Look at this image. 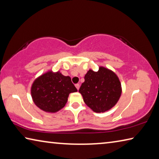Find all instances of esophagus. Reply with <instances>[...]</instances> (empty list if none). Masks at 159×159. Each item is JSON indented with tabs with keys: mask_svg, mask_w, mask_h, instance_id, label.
<instances>
[{
	"mask_svg": "<svg viewBox=\"0 0 159 159\" xmlns=\"http://www.w3.org/2000/svg\"><path fill=\"white\" fill-rule=\"evenodd\" d=\"M75 86H76V88H77V90H79V88H80V85L79 84V83H77V84L75 85Z\"/></svg>",
	"mask_w": 159,
	"mask_h": 159,
	"instance_id": "obj_1",
	"label": "esophagus"
}]
</instances>
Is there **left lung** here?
<instances>
[{"label":"left lung","instance_id":"obj_1","mask_svg":"<svg viewBox=\"0 0 159 159\" xmlns=\"http://www.w3.org/2000/svg\"><path fill=\"white\" fill-rule=\"evenodd\" d=\"M79 92L83 101L94 112L109 111L119 100L122 93L121 83L116 74L99 66L98 71L89 69Z\"/></svg>","mask_w":159,"mask_h":159}]
</instances>
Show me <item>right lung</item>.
I'll use <instances>...</instances> for the list:
<instances>
[{"mask_svg": "<svg viewBox=\"0 0 159 159\" xmlns=\"http://www.w3.org/2000/svg\"><path fill=\"white\" fill-rule=\"evenodd\" d=\"M77 92L71 78L60 71L48 70L34 80L31 87L34 103L42 111L56 113L66 105L70 93Z\"/></svg>", "mask_w": 159, "mask_h": 159, "instance_id": "1", "label": "right lung"}]
</instances>
